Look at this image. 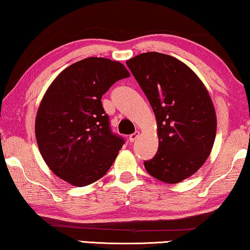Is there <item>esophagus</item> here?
<instances>
[{"label":"esophagus","instance_id":"34e87169","mask_svg":"<svg viewBox=\"0 0 250 250\" xmlns=\"http://www.w3.org/2000/svg\"><path fill=\"white\" fill-rule=\"evenodd\" d=\"M139 137V132H135V133H132V135H130L129 136V141L130 143H133V141H136L137 140V138Z\"/></svg>","mask_w":250,"mask_h":250}]
</instances>
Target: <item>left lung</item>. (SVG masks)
Masks as SVG:
<instances>
[{"label": "left lung", "mask_w": 250, "mask_h": 250, "mask_svg": "<svg viewBox=\"0 0 250 250\" xmlns=\"http://www.w3.org/2000/svg\"><path fill=\"white\" fill-rule=\"evenodd\" d=\"M126 65L154 110L158 150L145 168L157 180L176 184L199 170L213 147L217 114L200 77L169 55L144 53Z\"/></svg>", "instance_id": "obj_1"}]
</instances>
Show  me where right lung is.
Returning a JSON list of instances; mask_svg holds the SVG:
<instances>
[{"mask_svg": "<svg viewBox=\"0 0 250 250\" xmlns=\"http://www.w3.org/2000/svg\"><path fill=\"white\" fill-rule=\"evenodd\" d=\"M124 64L102 57L76 62L55 78L37 111L36 139L51 172L74 186L106 174L124 146L111 132L102 95L129 77Z\"/></svg>", "mask_w": 250, "mask_h": 250, "instance_id": "add662e5", "label": "right lung"}]
</instances>
